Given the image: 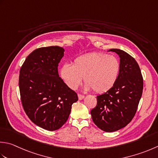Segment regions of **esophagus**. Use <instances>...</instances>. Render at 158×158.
I'll return each mask as SVG.
<instances>
[{"label": "esophagus", "instance_id": "obj_1", "mask_svg": "<svg viewBox=\"0 0 158 158\" xmlns=\"http://www.w3.org/2000/svg\"><path fill=\"white\" fill-rule=\"evenodd\" d=\"M78 98H79V100H82L83 98H84V96L82 95V94H78Z\"/></svg>", "mask_w": 158, "mask_h": 158}]
</instances>
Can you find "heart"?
Instances as JSON below:
<instances>
[{"instance_id": "1", "label": "heart", "mask_w": 158, "mask_h": 158, "mask_svg": "<svg viewBox=\"0 0 158 158\" xmlns=\"http://www.w3.org/2000/svg\"><path fill=\"white\" fill-rule=\"evenodd\" d=\"M120 70V64L116 57L102 52H92L76 57L73 65H62L60 75L72 89L79 87L83 77L86 90L93 89L96 93L100 94L114 87Z\"/></svg>"}]
</instances>
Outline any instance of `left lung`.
<instances>
[{"mask_svg":"<svg viewBox=\"0 0 158 158\" xmlns=\"http://www.w3.org/2000/svg\"><path fill=\"white\" fill-rule=\"evenodd\" d=\"M120 57V70L114 87L98 95L90 112L94 124L101 130L113 132L125 127L136 112L143 89V79L137 61L124 51L112 48Z\"/></svg>","mask_w":158,"mask_h":158,"instance_id":"8db88e82","label":"left lung"}]
</instances>
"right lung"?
Segmentation results:
<instances>
[{"instance_id": "obj_1", "label": "right lung", "mask_w": 158, "mask_h": 158, "mask_svg": "<svg viewBox=\"0 0 158 158\" xmlns=\"http://www.w3.org/2000/svg\"><path fill=\"white\" fill-rule=\"evenodd\" d=\"M64 49L57 46L35 49L20 70L22 104L30 120L48 131L60 129L69 118L73 103L78 100L59 77L57 67Z\"/></svg>"}]
</instances>
